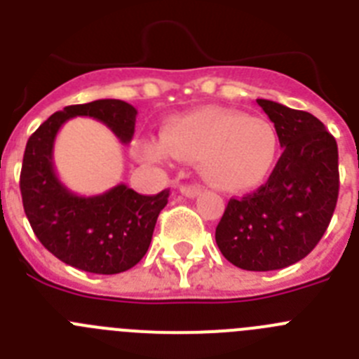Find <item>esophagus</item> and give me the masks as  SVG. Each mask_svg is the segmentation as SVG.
I'll list each match as a JSON object with an SVG mask.
<instances>
[{
	"label": "esophagus",
	"instance_id": "34e87169",
	"mask_svg": "<svg viewBox=\"0 0 359 359\" xmlns=\"http://www.w3.org/2000/svg\"><path fill=\"white\" fill-rule=\"evenodd\" d=\"M180 192H182L185 198H196V196L201 194V187L199 185H182Z\"/></svg>",
	"mask_w": 359,
	"mask_h": 359
}]
</instances>
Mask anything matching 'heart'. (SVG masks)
<instances>
[{
    "instance_id": "1",
    "label": "heart",
    "mask_w": 359,
    "mask_h": 359,
    "mask_svg": "<svg viewBox=\"0 0 359 359\" xmlns=\"http://www.w3.org/2000/svg\"><path fill=\"white\" fill-rule=\"evenodd\" d=\"M142 152L151 161L169 156L201 160V172L210 185L244 190L271 174L278 158V135L262 116L203 107L170 120L161 131V142L145 144Z\"/></svg>"
}]
</instances>
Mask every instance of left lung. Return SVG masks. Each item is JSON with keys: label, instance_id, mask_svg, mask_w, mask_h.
<instances>
[{"label": "left lung", "instance_id": "8db88e82", "mask_svg": "<svg viewBox=\"0 0 359 359\" xmlns=\"http://www.w3.org/2000/svg\"><path fill=\"white\" fill-rule=\"evenodd\" d=\"M284 149L268 182L230 199L215 228L226 261L248 271H271L311 253L331 223L338 201V145L307 111L257 98Z\"/></svg>", "mask_w": 359, "mask_h": 359}]
</instances>
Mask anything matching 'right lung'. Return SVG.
Here are the masks:
<instances>
[{
    "instance_id": "add662e5",
    "label": "right lung",
    "mask_w": 359,
    "mask_h": 359,
    "mask_svg": "<svg viewBox=\"0 0 359 359\" xmlns=\"http://www.w3.org/2000/svg\"><path fill=\"white\" fill-rule=\"evenodd\" d=\"M75 116L106 123L122 144H129L135 135L136 109L116 98L53 113L25 149L19 177L25 214L41 244L59 261L90 273H122L147 253L158 215L169 201V189L142 196L120 183L88 198L66 189L53 169V144L62 123Z\"/></svg>"
}]
</instances>
